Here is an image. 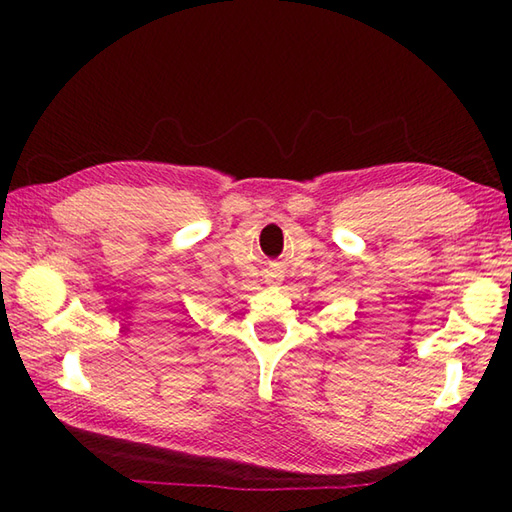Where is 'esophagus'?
<instances>
[{"label": "esophagus", "instance_id": "esophagus-1", "mask_svg": "<svg viewBox=\"0 0 512 512\" xmlns=\"http://www.w3.org/2000/svg\"><path fill=\"white\" fill-rule=\"evenodd\" d=\"M277 281H279L277 275H270V277H268V284H277Z\"/></svg>", "mask_w": 512, "mask_h": 512}]
</instances>
